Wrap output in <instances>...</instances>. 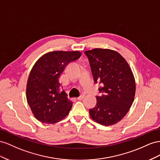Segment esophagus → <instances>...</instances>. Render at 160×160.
Returning <instances> with one entry per match:
<instances>
[{
  "label": "esophagus",
  "mask_w": 160,
  "mask_h": 160,
  "mask_svg": "<svg viewBox=\"0 0 160 160\" xmlns=\"http://www.w3.org/2000/svg\"><path fill=\"white\" fill-rule=\"evenodd\" d=\"M84 98V94H82V95L80 96V97H79L77 99L78 100H82Z\"/></svg>",
  "instance_id": "esophagus-1"
}]
</instances>
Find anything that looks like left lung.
<instances>
[{"label":"left lung","instance_id":"obj_1","mask_svg":"<svg viewBox=\"0 0 160 160\" xmlns=\"http://www.w3.org/2000/svg\"><path fill=\"white\" fill-rule=\"evenodd\" d=\"M95 83L100 82L102 93L97 105L90 109L92 119L100 125H115L123 118L133 102L136 84L129 63L121 55L109 49L95 48L84 52Z\"/></svg>","mask_w":160,"mask_h":160}]
</instances>
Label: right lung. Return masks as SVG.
<instances>
[{
    "mask_svg": "<svg viewBox=\"0 0 160 160\" xmlns=\"http://www.w3.org/2000/svg\"><path fill=\"white\" fill-rule=\"evenodd\" d=\"M79 51H55L45 53L35 62L27 80L26 98L34 117L43 123L53 124L64 118L72 102L59 81L66 66L80 58Z\"/></svg>",
    "mask_w": 160,
    "mask_h": 160,
    "instance_id": "right-lung-1",
    "label": "right lung"
}]
</instances>
